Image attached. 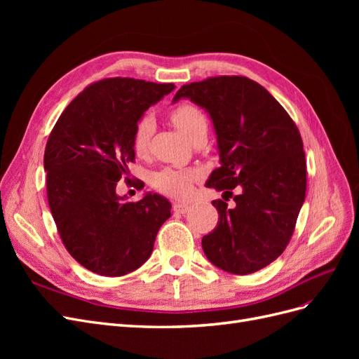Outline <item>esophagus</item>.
Listing matches in <instances>:
<instances>
[{"label": "esophagus", "instance_id": "obj_1", "mask_svg": "<svg viewBox=\"0 0 359 359\" xmlns=\"http://www.w3.org/2000/svg\"><path fill=\"white\" fill-rule=\"evenodd\" d=\"M173 211L178 212V214H186L189 211V205L184 203V202H175V203H173Z\"/></svg>", "mask_w": 359, "mask_h": 359}]
</instances>
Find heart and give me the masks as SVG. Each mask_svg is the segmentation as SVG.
Segmentation results:
<instances>
[{"label":"heart","mask_w":359,"mask_h":359,"mask_svg":"<svg viewBox=\"0 0 359 359\" xmlns=\"http://www.w3.org/2000/svg\"><path fill=\"white\" fill-rule=\"evenodd\" d=\"M172 121L186 135L187 139L193 140L196 136L205 135L208 132V118L205 112L193 103H181L177 107H173L170 112ZM154 130V119L151 115H144L139 118V121L135 126L132 147L137 156L145 154V151L149 145L151 135ZM201 177L199 169L190 168H163L153 173L151 184L158 191L169 194V196L182 198L190 191L191 184L194 180Z\"/></svg>","instance_id":"1"}]
</instances>
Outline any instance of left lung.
Listing matches in <instances>:
<instances>
[{
	"mask_svg": "<svg viewBox=\"0 0 359 359\" xmlns=\"http://www.w3.org/2000/svg\"><path fill=\"white\" fill-rule=\"evenodd\" d=\"M187 97L210 114L220 168L206 187L232 194V208L212 201L215 229L202 238L210 262L245 276L265 268L289 244L307 190V165L299 130L262 85L245 76H215L182 85ZM223 199H226L223 196Z\"/></svg>",
	"mask_w": 359,
	"mask_h": 359,
	"instance_id": "1",
	"label": "left lung"
}]
</instances>
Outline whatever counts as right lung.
I'll return each instance as SVG.
<instances>
[{
  "label": "right lung",
  "mask_w": 359,
  "mask_h": 359,
  "mask_svg": "<svg viewBox=\"0 0 359 359\" xmlns=\"http://www.w3.org/2000/svg\"><path fill=\"white\" fill-rule=\"evenodd\" d=\"M173 88L133 78L94 82L64 109L49 135L43 160L49 208L64 247L95 274L119 277L144 265L170 217L172 205L160 194L127 202L116 186L135 161L139 118Z\"/></svg>",
  "instance_id": "1"
}]
</instances>
